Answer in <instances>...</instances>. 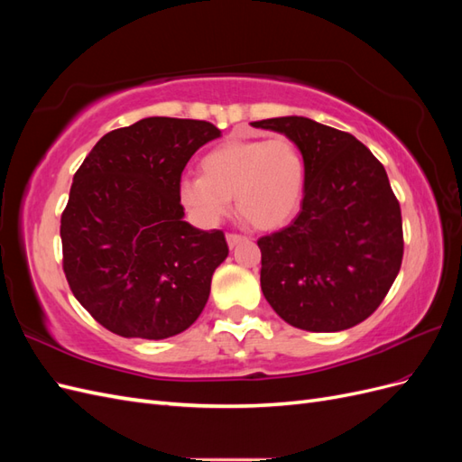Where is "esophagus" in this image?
Wrapping results in <instances>:
<instances>
[{"label": "esophagus", "instance_id": "1", "mask_svg": "<svg viewBox=\"0 0 462 462\" xmlns=\"http://www.w3.org/2000/svg\"><path fill=\"white\" fill-rule=\"evenodd\" d=\"M246 236H243V235H236V233H229L227 235V245H229V248H235L236 245H239L241 241H245Z\"/></svg>", "mask_w": 462, "mask_h": 462}]
</instances>
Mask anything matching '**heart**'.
<instances>
[{
	"label": "heart",
	"instance_id": "1",
	"mask_svg": "<svg viewBox=\"0 0 462 462\" xmlns=\"http://www.w3.org/2000/svg\"><path fill=\"white\" fill-rule=\"evenodd\" d=\"M202 173L180 180L190 212L216 223L235 197L239 214L258 229H277L297 214L306 179L302 153L285 136L223 143L206 153Z\"/></svg>",
	"mask_w": 462,
	"mask_h": 462
}]
</instances>
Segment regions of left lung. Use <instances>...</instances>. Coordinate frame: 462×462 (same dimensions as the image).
<instances>
[{"instance_id":"1","label":"left lung","mask_w":462,"mask_h":462,"mask_svg":"<svg viewBox=\"0 0 462 462\" xmlns=\"http://www.w3.org/2000/svg\"><path fill=\"white\" fill-rule=\"evenodd\" d=\"M250 125L285 134L306 170L295 221L258 241L265 300L306 331L360 324L382 304L402 262L401 208L383 165L353 134L309 117Z\"/></svg>"}]
</instances>
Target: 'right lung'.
I'll use <instances>...</instances> for the list:
<instances>
[{"label":"right lung","mask_w":462,"mask_h":462,"mask_svg":"<svg viewBox=\"0 0 462 462\" xmlns=\"http://www.w3.org/2000/svg\"><path fill=\"white\" fill-rule=\"evenodd\" d=\"M221 131L146 117L104 134L73 177L61 216L63 272L75 299L121 337L167 339L202 314L229 248L185 221L180 173Z\"/></svg>","instance_id":"right-lung-1"}]
</instances>
